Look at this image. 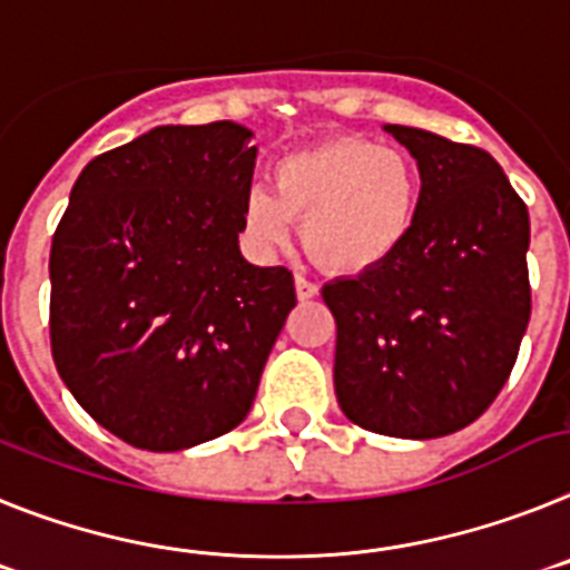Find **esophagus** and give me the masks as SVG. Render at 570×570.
Listing matches in <instances>:
<instances>
[{
    "mask_svg": "<svg viewBox=\"0 0 570 570\" xmlns=\"http://www.w3.org/2000/svg\"><path fill=\"white\" fill-rule=\"evenodd\" d=\"M295 292H298L301 301H309L318 295V286H315L309 278H304V275H295Z\"/></svg>",
    "mask_w": 570,
    "mask_h": 570,
    "instance_id": "1",
    "label": "esophagus"
}]
</instances>
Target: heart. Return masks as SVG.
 Here are the masks:
<instances>
[{
	"label": "heart",
	"instance_id": "heart-1",
	"mask_svg": "<svg viewBox=\"0 0 570 570\" xmlns=\"http://www.w3.org/2000/svg\"><path fill=\"white\" fill-rule=\"evenodd\" d=\"M419 191V168L402 148L341 137L284 157L275 191H246V237L261 255H275L292 240V220H301V240L321 266L358 275L402 246Z\"/></svg>",
	"mask_w": 570,
	"mask_h": 570
}]
</instances>
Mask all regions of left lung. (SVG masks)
I'll return each mask as SVG.
<instances>
[{
  "mask_svg": "<svg viewBox=\"0 0 570 570\" xmlns=\"http://www.w3.org/2000/svg\"><path fill=\"white\" fill-rule=\"evenodd\" d=\"M419 163L415 220L393 255L324 286L335 395L364 430L439 439L504 387L531 318L528 206L476 146L384 126Z\"/></svg>",
  "mask_w": 570,
  "mask_h": 570,
  "instance_id": "left-lung-1",
  "label": "left lung"
}]
</instances>
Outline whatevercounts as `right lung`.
Segmentation results:
<instances>
[{
	"instance_id": "1",
	"label": "right lung",
	"mask_w": 570,
	"mask_h": 570,
	"mask_svg": "<svg viewBox=\"0 0 570 570\" xmlns=\"http://www.w3.org/2000/svg\"><path fill=\"white\" fill-rule=\"evenodd\" d=\"M232 120L157 126L94 157L51 246V350L94 422L155 453L229 433L295 306L240 255L257 146Z\"/></svg>"
}]
</instances>
